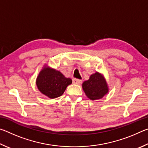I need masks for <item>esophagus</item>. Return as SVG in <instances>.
I'll return each mask as SVG.
<instances>
[{
	"mask_svg": "<svg viewBox=\"0 0 148 148\" xmlns=\"http://www.w3.org/2000/svg\"><path fill=\"white\" fill-rule=\"evenodd\" d=\"M72 82H73V84H76V85H80V84H82V81L81 79H72Z\"/></svg>",
	"mask_w": 148,
	"mask_h": 148,
	"instance_id": "esophagus-1",
	"label": "esophagus"
}]
</instances>
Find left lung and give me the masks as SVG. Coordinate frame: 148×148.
I'll list each match as a JSON object with an SVG mask.
<instances>
[{
	"label": "left lung",
	"mask_w": 148,
	"mask_h": 148,
	"mask_svg": "<svg viewBox=\"0 0 148 148\" xmlns=\"http://www.w3.org/2000/svg\"><path fill=\"white\" fill-rule=\"evenodd\" d=\"M82 88L90 100H99L109 91L106 80L103 75L96 72L91 74L88 80L84 82Z\"/></svg>",
	"instance_id": "left-lung-1"
}]
</instances>
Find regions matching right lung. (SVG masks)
<instances>
[{
  "label": "right lung",
  "instance_id": "1",
  "mask_svg": "<svg viewBox=\"0 0 148 148\" xmlns=\"http://www.w3.org/2000/svg\"><path fill=\"white\" fill-rule=\"evenodd\" d=\"M72 79L61 72L45 64L36 77V84L40 92L49 99H56L64 93Z\"/></svg>",
  "mask_w": 148,
  "mask_h": 148
}]
</instances>
